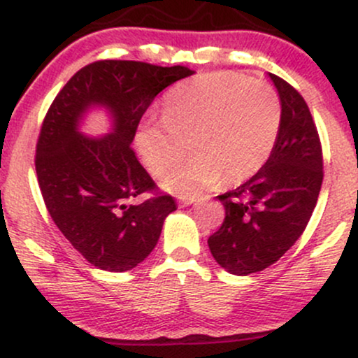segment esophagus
Returning a JSON list of instances; mask_svg holds the SVG:
<instances>
[{"label": "esophagus", "mask_w": 358, "mask_h": 358, "mask_svg": "<svg viewBox=\"0 0 358 358\" xmlns=\"http://www.w3.org/2000/svg\"><path fill=\"white\" fill-rule=\"evenodd\" d=\"M195 201H196V196H193V195H178L180 206H188V205L195 203Z\"/></svg>", "instance_id": "obj_1"}]
</instances>
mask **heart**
I'll return each instance as SVG.
<instances>
[{"instance_id":"1","label":"heart","mask_w":358,"mask_h":358,"mask_svg":"<svg viewBox=\"0 0 358 358\" xmlns=\"http://www.w3.org/2000/svg\"><path fill=\"white\" fill-rule=\"evenodd\" d=\"M280 98L268 83L234 71L206 73L166 94L163 120L138 127L135 145L145 166L166 176V188L193 192L235 185L255 175L272 153L280 131Z\"/></svg>"}]
</instances>
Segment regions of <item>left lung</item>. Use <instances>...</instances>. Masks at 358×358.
Wrapping results in <instances>:
<instances>
[{"mask_svg": "<svg viewBox=\"0 0 358 358\" xmlns=\"http://www.w3.org/2000/svg\"><path fill=\"white\" fill-rule=\"evenodd\" d=\"M268 76L282 105L277 141L252 178L218 196L225 220L208 238L217 264L234 275L262 272L299 240L324 180L320 138L307 103L285 80Z\"/></svg>", "mask_w": 358, "mask_h": 358, "instance_id": "obj_1", "label": "left lung"}]
</instances>
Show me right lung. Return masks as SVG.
I'll use <instances>...</instances> for the list:
<instances>
[{"label": "right lung", "mask_w": 358, "mask_h": 358, "mask_svg": "<svg viewBox=\"0 0 358 358\" xmlns=\"http://www.w3.org/2000/svg\"><path fill=\"white\" fill-rule=\"evenodd\" d=\"M193 71L143 62L101 59L86 64L56 94L36 143L38 185L55 225L85 260L108 272L135 268L152 253L173 196L158 192L140 165L131 141L155 96ZM105 106L112 133L88 138L79 133L83 115ZM141 192L152 196L141 204Z\"/></svg>", "instance_id": "add662e5"}]
</instances>
